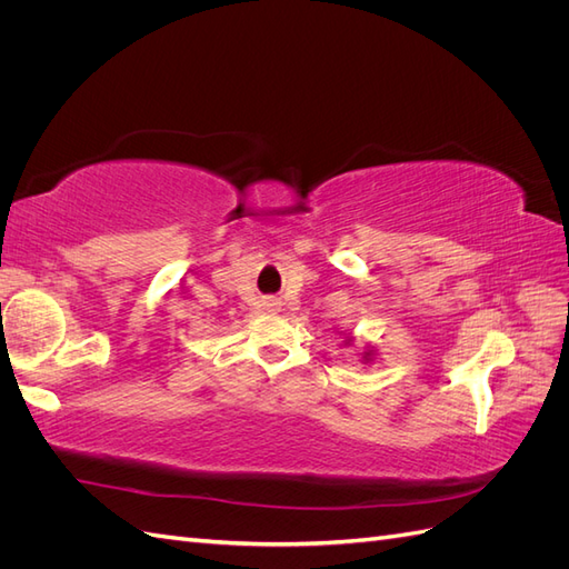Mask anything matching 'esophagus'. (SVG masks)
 Here are the masks:
<instances>
[{
  "instance_id": "34e87169",
  "label": "esophagus",
  "mask_w": 569,
  "mask_h": 569,
  "mask_svg": "<svg viewBox=\"0 0 569 569\" xmlns=\"http://www.w3.org/2000/svg\"><path fill=\"white\" fill-rule=\"evenodd\" d=\"M270 306H278V303H274V301H272V303H270Z\"/></svg>"
}]
</instances>
